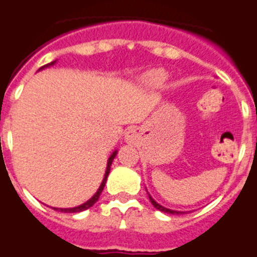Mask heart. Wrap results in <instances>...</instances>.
Instances as JSON below:
<instances>
[{"label":"heart","mask_w":257,"mask_h":257,"mask_svg":"<svg viewBox=\"0 0 257 257\" xmlns=\"http://www.w3.org/2000/svg\"><path fill=\"white\" fill-rule=\"evenodd\" d=\"M166 72H163L160 70H155L149 73V84L151 86H156V88L162 86L164 81H166Z\"/></svg>","instance_id":"1"}]
</instances>
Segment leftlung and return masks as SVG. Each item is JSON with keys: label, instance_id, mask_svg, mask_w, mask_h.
Here are the masks:
<instances>
[{"label": "left lung", "instance_id": "1", "mask_svg": "<svg viewBox=\"0 0 257 257\" xmlns=\"http://www.w3.org/2000/svg\"><path fill=\"white\" fill-rule=\"evenodd\" d=\"M149 198H150V202L153 203V206L155 207L156 209H159V211H162V212H167V213H172V215H180V213H182V212H177V211H172V209H168V208H166V207H163V206H160L159 203H156L155 200L153 199V198H151L150 195H149Z\"/></svg>", "mask_w": 257, "mask_h": 257}]
</instances>
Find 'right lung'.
Wrapping results in <instances>:
<instances>
[{
	"mask_svg": "<svg viewBox=\"0 0 257 257\" xmlns=\"http://www.w3.org/2000/svg\"><path fill=\"white\" fill-rule=\"evenodd\" d=\"M54 63H55V61L51 62V63H49V64H46V66H44V67L51 66V64H54ZM44 67H41V68H44ZM115 155H116V151H113L112 155H111L110 158H108V162H107V169H106V173H104L103 181H102L101 186H99V189H98L97 193H95L94 195L91 196V198L88 200V202H85V203H84V204H81V206H79V207H75V208H54V209H57V211H59V212H81V211H85V209L90 208V207L93 206V204H94L95 202H97L98 198H99V195H101L102 190H103L104 184H106V181H107V176H108V173H110L111 164H112V160H113V158H115Z\"/></svg>",
	"mask_w": 257,
	"mask_h": 257,
	"instance_id": "right-lung-1",
	"label": "right lung"
}]
</instances>
